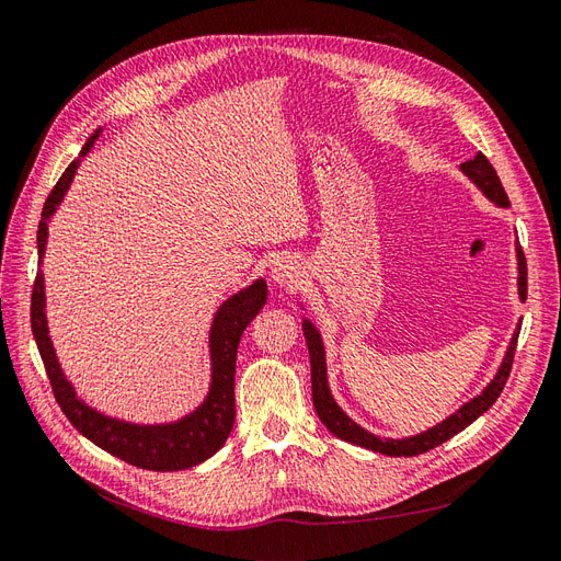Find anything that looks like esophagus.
<instances>
[{"instance_id": "34e87169", "label": "esophagus", "mask_w": 561, "mask_h": 561, "mask_svg": "<svg viewBox=\"0 0 561 561\" xmlns=\"http://www.w3.org/2000/svg\"><path fill=\"white\" fill-rule=\"evenodd\" d=\"M300 275H304V272H300V265L296 261H286V257H284V261L272 263V270H270L272 282L282 284V286L296 284L300 279Z\"/></svg>"}]
</instances>
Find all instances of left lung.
<instances>
[{
  "instance_id": "obj_1",
  "label": "left lung",
  "mask_w": 561,
  "mask_h": 561,
  "mask_svg": "<svg viewBox=\"0 0 561 561\" xmlns=\"http://www.w3.org/2000/svg\"><path fill=\"white\" fill-rule=\"evenodd\" d=\"M459 170L465 172V175L479 186L481 194L495 204L497 208H510V198L502 190L500 178L495 168L491 165V161L483 153H477L471 158V161L459 165ZM516 270H519V277H516V286H519V298L526 300V257L524 251L519 247V241H516ZM522 332V320L516 324L514 334L510 339V346L505 357H502V363L495 371V377L491 379V383L485 386V389L473 396L469 403H465L457 412H453L450 417H445L443 422H438L436 426H431L417 436H408V438H381L377 434H371V431L363 428L357 422H353L346 412L339 408V403L334 400L332 391H329V381H327V353H324V343L322 336L318 332V327H314L308 318H304V336L308 343V351H310V377H312V405L314 412H318V417L322 420V424L332 431L334 436H339L341 440H348L353 445H360V448L367 450H375L381 455H389V457H412V455H422L431 448H436V445L450 440L459 431H465L471 422H477L481 414L491 408L495 400L500 398L502 389H505L507 377H510V369H512V360H514V351H516V339H519Z\"/></svg>"
}]
</instances>
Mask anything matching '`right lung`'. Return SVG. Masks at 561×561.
Masks as SVG:
<instances>
[{"label": "right lung", "mask_w": 561, "mask_h": 561, "mask_svg": "<svg viewBox=\"0 0 561 561\" xmlns=\"http://www.w3.org/2000/svg\"><path fill=\"white\" fill-rule=\"evenodd\" d=\"M104 127L84 141L80 156L66 168L61 180L56 182L51 194L42 208V220L37 227V257L39 270L33 286V304H31V324L33 336L37 341V351L45 363L47 377L56 403L61 405L68 422L73 424L84 438H90L99 448L116 455L125 462H130L141 469L151 471H180L190 469L201 462H206L210 455L218 453L229 431L234 426V367H237V348L243 334L257 312L263 310L267 300V284L265 279H255L247 289L229 296L225 304L215 310L210 334H208V351H210V386L208 393L196 410L184 417L165 424H135L94 410L92 405L78 398L73 381H70L59 357H56L54 343L49 336L47 324V296H45V275H42V257L47 251L49 237V220L61 206V201L68 192L70 182L76 178V170L88 151L94 147V141L102 135Z\"/></svg>", "instance_id": "obj_1"}]
</instances>
